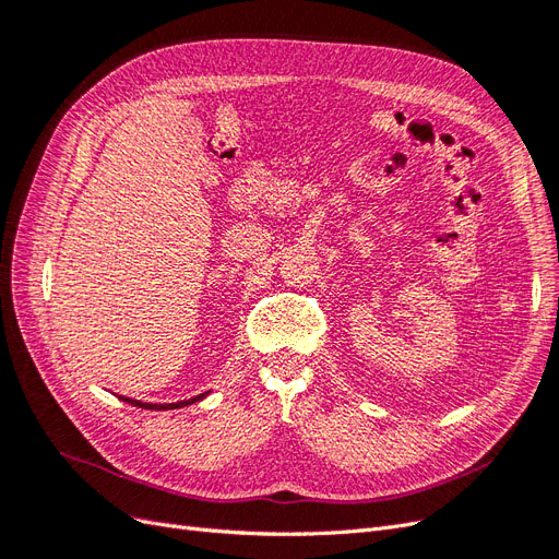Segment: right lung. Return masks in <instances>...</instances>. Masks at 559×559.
<instances>
[{"instance_id": "add662e5", "label": "right lung", "mask_w": 559, "mask_h": 559, "mask_svg": "<svg viewBox=\"0 0 559 559\" xmlns=\"http://www.w3.org/2000/svg\"><path fill=\"white\" fill-rule=\"evenodd\" d=\"M210 392L200 394V396H193L189 401H177V403H142V401H134V399H128V396H121L126 403L130 405H138V408H144V411H175V408H183V405H191L195 401H202Z\"/></svg>"}]
</instances>
